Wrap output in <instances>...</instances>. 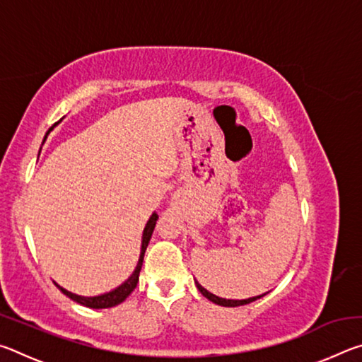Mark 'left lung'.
<instances>
[{
	"instance_id": "left-lung-1",
	"label": "left lung",
	"mask_w": 362,
	"mask_h": 362,
	"mask_svg": "<svg viewBox=\"0 0 362 362\" xmlns=\"http://www.w3.org/2000/svg\"><path fill=\"white\" fill-rule=\"evenodd\" d=\"M196 287H198V291H199L201 293H203V296H204L206 298H209L211 302L217 303V305H222V306H241V305H247V303H250V302H255L257 298H260V297L265 296V293H263V296L252 297V298H246V300H226V298H220V297H217V296H214V293H211L209 291H206L204 287L201 286L199 283H196Z\"/></svg>"
}]
</instances>
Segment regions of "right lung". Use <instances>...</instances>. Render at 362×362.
I'll return each instance as SVG.
<instances>
[{
  "label": "right lung",
  "instance_id": "add662e5",
  "mask_svg": "<svg viewBox=\"0 0 362 362\" xmlns=\"http://www.w3.org/2000/svg\"><path fill=\"white\" fill-rule=\"evenodd\" d=\"M56 126V124H54ZM52 129V127H51ZM49 129V131H51ZM156 220L158 216L156 214H153L150 217L148 223H146L145 230H144V240H142V252H140V259L137 263V268L136 272L132 273V276L126 281L124 284H121L119 287H116L115 291L108 292V293H103V296L99 297H81V296H75V293H71L69 291L62 289V287L57 286L60 291H62L66 297H70L73 302H76L79 305H84V306H89V308H112V306H116L124 302V300L131 296V292L136 289V286L139 283V274H140V269H142V263H144V255H145V250L146 246H148V243L151 240V235H153V230H155V225H156Z\"/></svg>",
  "mask_w": 362,
  "mask_h": 362
}]
</instances>
